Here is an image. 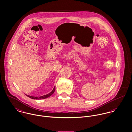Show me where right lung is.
I'll return each instance as SVG.
<instances>
[{"instance_id": "obj_1", "label": "right lung", "mask_w": 132, "mask_h": 132, "mask_svg": "<svg viewBox=\"0 0 132 132\" xmlns=\"http://www.w3.org/2000/svg\"><path fill=\"white\" fill-rule=\"evenodd\" d=\"M55 87H54V88L53 89V90H52V92H51L49 94H46L43 96H30V95H28L27 94H25L26 95H27V96H28L29 97L32 98V99H35V100H40V99H45L46 98L49 97V96H50L51 95L53 94V93L55 92Z\"/></svg>"}]
</instances>
